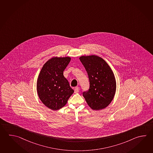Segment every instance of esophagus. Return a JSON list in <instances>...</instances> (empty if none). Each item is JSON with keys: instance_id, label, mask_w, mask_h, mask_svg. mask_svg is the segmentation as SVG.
I'll use <instances>...</instances> for the list:
<instances>
[{"instance_id": "1", "label": "esophagus", "mask_w": 153, "mask_h": 153, "mask_svg": "<svg viewBox=\"0 0 153 153\" xmlns=\"http://www.w3.org/2000/svg\"><path fill=\"white\" fill-rule=\"evenodd\" d=\"M74 91H75V93H77L79 92V88L78 87H75Z\"/></svg>"}]
</instances>
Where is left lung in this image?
<instances>
[{
  "label": "left lung",
  "mask_w": 153,
  "mask_h": 153,
  "mask_svg": "<svg viewBox=\"0 0 153 153\" xmlns=\"http://www.w3.org/2000/svg\"><path fill=\"white\" fill-rule=\"evenodd\" d=\"M79 60L87 72L90 89L83 96L91 108L104 109L112 102L117 84L112 69L105 60L95 55L82 56Z\"/></svg>",
  "instance_id": "8db88e82"
}]
</instances>
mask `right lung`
I'll return each instance as SVG.
<instances>
[{
    "label": "right lung",
    "instance_id": "1",
    "mask_svg": "<svg viewBox=\"0 0 153 153\" xmlns=\"http://www.w3.org/2000/svg\"><path fill=\"white\" fill-rule=\"evenodd\" d=\"M70 60V56H54L45 63L38 76V96L41 102L51 110L62 108L74 92L63 75Z\"/></svg>",
    "mask_w": 153,
    "mask_h": 153
}]
</instances>
